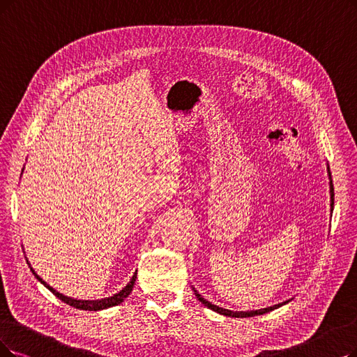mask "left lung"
<instances>
[{
  "instance_id": "8db88e82",
  "label": "left lung",
  "mask_w": 357,
  "mask_h": 357,
  "mask_svg": "<svg viewBox=\"0 0 357 357\" xmlns=\"http://www.w3.org/2000/svg\"><path fill=\"white\" fill-rule=\"evenodd\" d=\"M326 169H328V176H330V195H331V212H333V205H334V186H333V180H331L330 167H326ZM193 291H195V296L197 297V301H199V302H202L206 307L212 309L213 312H217V313H221V315H224V317H231V318H250V317H256V315H264V313H268V312L274 310V309H277V307H280V306H282V305H286V303H287V302H284V303H278V305H275V306L265 307V309H259V310H250V312H234V310H228V309L220 307V306H217V305H212L211 302H208V301H206V298H204L201 294H199L195 289H193Z\"/></svg>"
}]
</instances>
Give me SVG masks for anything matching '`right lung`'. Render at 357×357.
Segmentation results:
<instances>
[{
  "mask_svg": "<svg viewBox=\"0 0 357 357\" xmlns=\"http://www.w3.org/2000/svg\"><path fill=\"white\" fill-rule=\"evenodd\" d=\"M29 265H31V264H29ZM31 271L33 273V275H35L42 284H44V286H45L55 297L60 298L61 302H64V303H67V305H70V306H73V307H76V309H83V310H101V309H107V307H111V306H116V305L121 303V302L124 301V298L132 293L133 286H135V281H136V274H137V273H135L133 277H132V280L129 281V284H127V286H126L123 290H120L117 294H114V296H111V297L101 298V301H76V298L67 297V296L59 293L56 290H54V289L50 286V284H47L44 280H42V278L35 273L33 268H31Z\"/></svg>",
  "mask_w": 357,
  "mask_h": 357,
  "instance_id": "add662e5",
  "label": "right lung"
}]
</instances>
